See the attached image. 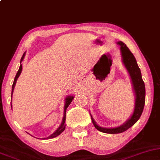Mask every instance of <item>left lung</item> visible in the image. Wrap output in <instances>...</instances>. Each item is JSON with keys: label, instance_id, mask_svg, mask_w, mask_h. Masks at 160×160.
<instances>
[{"label": "left lung", "instance_id": "left-lung-1", "mask_svg": "<svg viewBox=\"0 0 160 160\" xmlns=\"http://www.w3.org/2000/svg\"><path fill=\"white\" fill-rule=\"evenodd\" d=\"M117 44L121 46L120 50L121 57H122V61L129 72L132 82L133 89L135 93V105L134 112L130 118H129L123 125L118 127H115V128H104V127L98 126L94 119L93 118L92 116L91 115V121H92L95 128L102 132L108 134H118L123 132L130 128L131 127H132L141 116L144 108L145 101H146L145 84L142 79L140 69L138 67L135 56L123 42L120 41L117 42Z\"/></svg>", "mask_w": 160, "mask_h": 160}]
</instances>
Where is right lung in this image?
<instances>
[{
	"label": "right lung",
	"instance_id": "obj_1",
	"mask_svg": "<svg viewBox=\"0 0 160 160\" xmlns=\"http://www.w3.org/2000/svg\"><path fill=\"white\" fill-rule=\"evenodd\" d=\"M25 54L22 55V58H21V60H20V63L22 62L23 58H24L25 57ZM22 64H20V68H19V70L18 72V73H17L15 78H14V82H13V85H12V93H13V91H14V86H15V84H16V81L17 80H18V78H19V76H20V74L21 73V72H22ZM74 97H72V96H69V97H67L66 98V102H65V106H64V116H63V120H62V123H61V126L58 127V129L55 130V132H54L52 135L49 136V137L46 138H43V139H51V138H55L57 137V136H58L59 135H61V133L63 132V131H64L65 129V127H66V124H65V121H66V111H67V108L69 107V105H70V103H71L72 100L74 99Z\"/></svg>",
	"mask_w": 160,
	"mask_h": 160
}]
</instances>
